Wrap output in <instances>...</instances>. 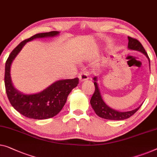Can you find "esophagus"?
<instances>
[{
    "instance_id": "esophagus-1",
    "label": "esophagus",
    "mask_w": 157,
    "mask_h": 157,
    "mask_svg": "<svg viewBox=\"0 0 157 157\" xmlns=\"http://www.w3.org/2000/svg\"><path fill=\"white\" fill-rule=\"evenodd\" d=\"M79 80L81 82L85 81L86 79H88V75L86 73V72H81L80 74H79Z\"/></svg>"
}]
</instances>
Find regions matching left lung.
Listing matches in <instances>:
<instances>
[{"mask_svg": "<svg viewBox=\"0 0 157 157\" xmlns=\"http://www.w3.org/2000/svg\"><path fill=\"white\" fill-rule=\"evenodd\" d=\"M128 48L131 50H135L144 53V55L147 56V58H148L149 65H150V61H149V58L147 53L146 52L145 49L142 46V44L137 40L136 39L132 38L130 36H128ZM94 81V85L95 86V90L94 92L92 98L90 100V104L92 106L94 111H95L96 114L99 117H101L102 118L104 119H108V120H113V121H122L125 120L130 118V116H132L135 112L138 111V109L141 107L140 106L138 108L135 109L132 111H126V112H121L118 111L116 110H114L113 109L110 108L109 106L105 104L104 100L102 99V97L101 96V93L99 92V86H98L97 84V78L94 77L93 78Z\"/></svg>", "mask_w": 157, "mask_h": 157, "instance_id": "8db88e82", "label": "left lung"}]
</instances>
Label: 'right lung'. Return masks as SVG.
<instances>
[{
	"instance_id": "obj_1",
	"label": "right lung",
	"mask_w": 157,
	"mask_h": 157,
	"mask_svg": "<svg viewBox=\"0 0 157 157\" xmlns=\"http://www.w3.org/2000/svg\"><path fill=\"white\" fill-rule=\"evenodd\" d=\"M59 32L52 31L39 33L22 41L13 49L6 60L5 67V86L10 104L16 111L29 118L47 119L55 116L61 111L67 101V96L79 83L78 78L61 79L55 82L42 92L32 94H25L14 87L10 78V66L13 60L27 42L36 38L53 37Z\"/></svg>"
}]
</instances>
